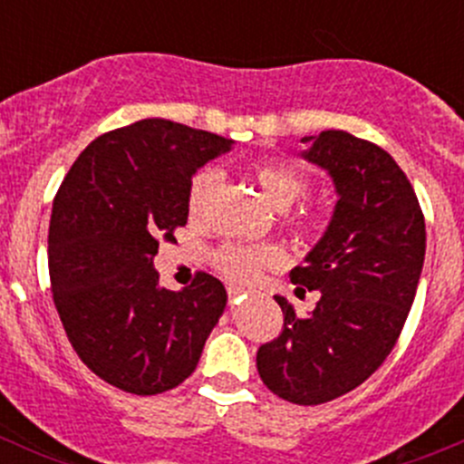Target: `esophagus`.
Segmentation results:
<instances>
[{
  "label": "esophagus",
  "instance_id": "obj_1",
  "mask_svg": "<svg viewBox=\"0 0 464 464\" xmlns=\"http://www.w3.org/2000/svg\"><path fill=\"white\" fill-rule=\"evenodd\" d=\"M242 296H246V289H242V287H228V298H231V301H240Z\"/></svg>",
  "mask_w": 464,
  "mask_h": 464
}]
</instances>
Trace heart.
I'll list each match as a JSON object with an SVG mask.
<instances>
[{"instance_id":"obj_1","label":"heart","mask_w":464,"mask_h":464,"mask_svg":"<svg viewBox=\"0 0 464 464\" xmlns=\"http://www.w3.org/2000/svg\"><path fill=\"white\" fill-rule=\"evenodd\" d=\"M251 175L258 181L262 195L278 210L292 208L305 195L307 181L301 172L278 161H260L251 168ZM219 186V172L204 168L190 179L186 208L193 219L204 218L210 199ZM312 218H298V227H312ZM285 262L283 249L276 245H246V242H227L213 254V265L227 278L237 283H251L265 269H276Z\"/></svg>"}]
</instances>
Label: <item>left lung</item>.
Here are the masks:
<instances>
[{
    "label": "left lung",
    "instance_id": "1",
    "mask_svg": "<svg viewBox=\"0 0 464 464\" xmlns=\"http://www.w3.org/2000/svg\"><path fill=\"white\" fill-rule=\"evenodd\" d=\"M301 141L310 145L303 157L327 170L339 195L319 245L289 274L321 298L301 319L276 296L283 332L260 345L256 362L271 392L314 406L366 382L395 348L418 292L427 231L413 186L386 150L343 130Z\"/></svg>",
    "mask_w": 464,
    "mask_h": 464
}]
</instances>
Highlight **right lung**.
Masks as SVG:
<instances>
[{
  "mask_svg": "<svg viewBox=\"0 0 464 464\" xmlns=\"http://www.w3.org/2000/svg\"><path fill=\"white\" fill-rule=\"evenodd\" d=\"M228 139L166 119L101 134L69 168L49 224V276L69 343L92 372L132 395L193 375L227 289L198 271L181 292L159 285V240L188 219L198 168Z\"/></svg>",
  "mask_w": 464,
  "mask_h": 464,
  "instance_id": "add662e5",
  "label": "right lung"
}]
</instances>
